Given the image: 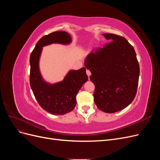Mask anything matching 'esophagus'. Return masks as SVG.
<instances>
[{
    "mask_svg": "<svg viewBox=\"0 0 160 160\" xmlns=\"http://www.w3.org/2000/svg\"><path fill=\"white\" fill-rule=\"evenodd\" d=\"M86 73H87V75H88V77H89L90 75H91V72H90V71L89 70H88V69H87L86 70Z\"/></svg>",
    "mask_w": 160,
    "mask_h": 160,
    "instance_id": "34e87169",
    "label": "esophagus"
}]
</instances>
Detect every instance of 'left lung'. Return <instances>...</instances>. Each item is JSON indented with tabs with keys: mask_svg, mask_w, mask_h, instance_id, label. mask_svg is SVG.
<instances>
[{
	"mask_svg": "<svg viewBox=\"0 0 160 160\" xmlns=\"http://www.w3.org/2000/svg\"><path fill=\"white\" fill-rule=\"evenodd\" d=\"M103 36L110 41L96 48L87 57L85 66L95 85L94 102L108 113L125 108L136 95L139 65L136 53L123 37L111 33Z\"/></svg>",
	"mask_w": 160,
	"mask_h": 160,
	"instance_id": "left-lung-1",
	"label": "left lung"
}]
</instances>
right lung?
<instances>
[{
	"mask_svg": "<svg viewBox=\"0 0 160 160\" xmlns=\"http://www.w3.org/2000/svg\"><path fill=\"white\" fill-rule=\"evenodd\" d=\"M71 35L65 31H55L43 36L37 42L30 56V85L41 107L53 115H64L75 107L76 95L88 80L85 67L69 72L62 81L54 85L48 84L42 80L38 69V60L42 47L51 43L68 44Z\"/></svg>",
	"mask_w": 160,
	"mask_h": 160,
	"instance_id": "add662e5",
	"label": "right lung"
}]
</instances>
